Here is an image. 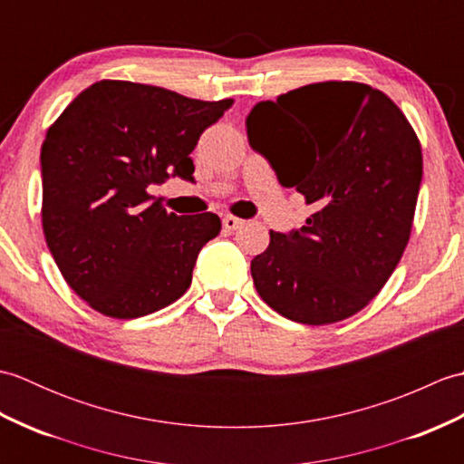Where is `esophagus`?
<instances>
[{
	"mask_svg": "<svg viewBox=\"0 0 464 464\" xmlns=\"http://www.w3.org/2000/svg\"><path fill=\"white\" fill-rule=\"evenodd\" d=\"M241 225H243V221L237 219V217H233V215L223 217V229L225 231H237Z\"/></svg>",
	"mask_w": 464,
	"mask_h": 464,
	"instance_id": "1",
	"label": "esophagus"
}]
</instances>
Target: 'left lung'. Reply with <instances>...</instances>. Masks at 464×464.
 Instances as JSON below:
<instances>
[{"label": "left lung", "mask_w": 464, "mask_h": 464, "mask_svg": "<svg viewBox=\"0 0 464 464\" xmlns=\"http://www.w3.org/2000/svg\"><path fill=\"white\" fill-rule=\"evenodd\" d=\"M245 123L279 183L314 205L301 229L269 233L251 261L255 289L304 324L359 313L411 237L422 155L407 117L369 85L324 82L257 103Z\"/></svg>", "instance_id": "obj_1"}]
</instances>
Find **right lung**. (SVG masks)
I'll return each mask as SVG.
<instances>
[{"instance_id":"add662e5","label":"right lung","mask_w":464,"mask_h":464,"mask_svg":"<svg viewBox=\"0 0 464 464\" xmlns=\"http://www.w3.org/2000/svg\"><path fill=\"white\" fill-rule=\"evenodd\" d=\"M233 100L97 82L65 107L42 145L47 247L83 301L113 319L160 311L189 289L215 213L179 217L151 201L167 177L193 181L191 151Z\"/></svg>"}]
</instances>
